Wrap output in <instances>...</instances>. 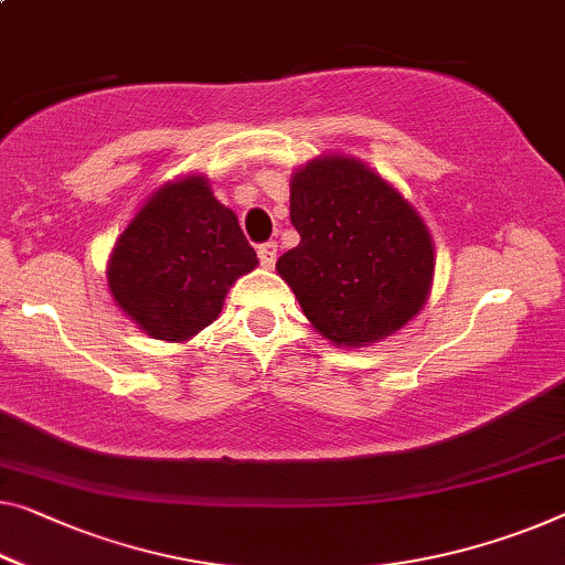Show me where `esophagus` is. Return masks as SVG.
Here are the masks:
<instances>
[{
  "label": "esophagus",
  "instance_id": "34e87169",
  "mask_svg": "<svg viewBox=\"0 0 565 565\" xmlns=\"http://www.w3.org/2000/svg\"><path fill=\"white\" fill-rule=\"evenodd\" d=\"M276 254H279V246H276V243H264V246L258 248V260H260V266H264V268H274V264H276Z\"/></svg>",
  "mask_w": 565,
  "mask_h": 565
}]
</instances>
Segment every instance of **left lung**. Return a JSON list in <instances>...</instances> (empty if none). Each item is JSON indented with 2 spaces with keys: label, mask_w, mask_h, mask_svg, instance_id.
Returning <instances> with one entry per match:
<instances>
[{
  "label": "left lung",
  "mask_w": 565,
  "mask_h": 565,
  "mask_svg": "<svg viewBox=\"0 0 565 565\" xmlns=\"http://www.w3.org/2000/svg\"><path fill=\"white\" fill-rule=\"evenodd\" d=\"M299 246L276 260L311 327L337 348L403 330L434 284V238L418 210L365 162L309 159L291 174Z\"/></svg>",
  "instance_id": "1"
}]
</instances>
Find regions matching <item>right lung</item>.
Instances as JSON below:
<instances>
[{"mask_svg":"<svg viewBox=\"0 0 565 565\" xmlns=\"http://www.w3.org/2000/svg\"><path fill=\"white\" fill-rule=\"evenodd\" d=\"M258 266L238 217L205 174L177 177L145 200L108 256V291L154 340L188 342L221 315L231 286Z\"/></svg>","mask_w":565,"mask_h":565,"instance_id":"obj_1","label":"right lung"}]
</instances>
